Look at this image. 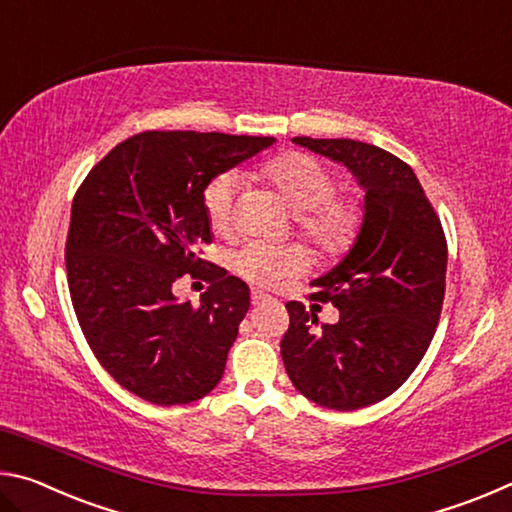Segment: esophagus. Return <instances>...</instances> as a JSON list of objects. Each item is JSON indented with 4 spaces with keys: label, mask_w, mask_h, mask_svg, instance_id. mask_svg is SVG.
Segmentation results:
<instances>
[{
    "label": "esophagus",
    "mask_w": 512,
    "mask_h": 512,
    "mask_svg": "<svg viewBox=\"0 0 512 512\" xmlns=\"http://www.w3.org/2000/svg\"><path fill=\"white\" fill-rule=\"evenodd\" d=\"M268 300H271V296H268V293L257 291V289L250 291V302H253V305H262V302H268Z\"/></svg>",
    "instance_id": "esophagus-1"
}]
</instances>
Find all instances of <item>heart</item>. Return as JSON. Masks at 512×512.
<instances>
[{
    "instance_id": "obj_1",
    "label": "heart",
    "mask_w": 512,
    "mask_h": 512,
    "mask_svg": "<svg viewBox=\"0 0 512 512\" xmlns=\"http://www.w3.org/2000/svg\"><path fill=\"white\" fill-rule=\"evenodd\" d=\"M255 176L296 212L300 237L320 255L341 257L354 246L363 225L361 203L348 192H336L334 171L325 162L309 153L287 151L259 164ZM237 187L235 173H221L203 192L205 216L219 237L235 230ZM305 266L307 253L300 246L248 244L232 255V268L259 287H277L287 277L300 275Z\"/></svg>"
}]
</instances>
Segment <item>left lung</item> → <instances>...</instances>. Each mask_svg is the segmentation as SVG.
Returning <instances> with one entry per match:
<instances>
[{"label":"left lung","mask_w":512,"mask_h":512,"mask_svg":"<svg viewBox=\"0 0 512 512\" xmlns=\"http://www.w3.org/2000/svg\"><path fill=\"white\" fill-rule=\"evenodd\" d=\"M305 149L343 162L366 189L357 244L309 300L332 302L336 325H320L302 302H287L280 352L307 400L357 411L393 395L427 352L445 300L447 239L409 164L357 140L293 137Z\"/></svg>","instance_id":"1"}]
</instances>
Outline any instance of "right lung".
I'll return each mask as SVG.
<instances>
[{
	"mask_svg": "<svg viewBox=\"0 0 512 512\" xmlns=\"http://www.w3.org/2000/svg\"><path fill=\"white\" fill-rule=\"evenodd\" d=\"M275 137L144 131L117 144L76 189L65 244L67 287L94 357L119 386L160 406L219 384L246 282L198 257L212 244L203 192ZM183 274L211 282L202 305L178 303Z\"/></svg>",
	"mask_w": 512,
	"mask_h": 512,
	"instance_id": "obj_1",
	"label": "right lung"
}]
</instances>
